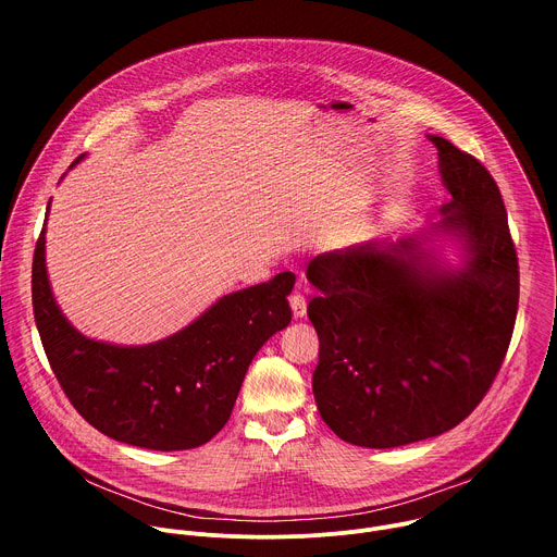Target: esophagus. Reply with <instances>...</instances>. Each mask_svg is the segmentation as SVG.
I'll list each match as a JSON object with an SVG mask.
<instances>
[{"instance_id":"34e87169","label":"esophagus","mask_w":557,"mask_h":557,"mask_svg":"<svg viewBox=\"0 0 557 557\" xmlns=\"http://www.w3.org/2000/svg\"><path fill=\"white\" fill-rule=\"evenodd\" d=\"M290 310H293L295 320H301V317L306 314V297L301 295V286H297L295 293L290 295Z\"/></svg>"}]
</instances>
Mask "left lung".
<instances>
[{"label":"left lung","mask_w":557,"mask_h":557,"mask_svg":"<svg viewBox=\"0 0 557 557\" xmlns=\"http://www.w3.org/2000/svg\"><path fill=\"white\" fill-rule=\"evenodd\" d=\"M441 220L399 243L314 256L308 320L320 335L312 394L324 423L372 449L438 436L483 401L518 312V258L500 189L443 136ZM449 239L459 264L437 245Z\"/></svg>","instance_id":"8db88e82"}]
</instances>
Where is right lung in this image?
Instances as JSON below:
<instances>
[{
    "instance_id": "add662e5",
    "label": "right lung",
    "mask_w": 557,
    "mask_h": 557,
    "mask_svg": "<svg viewBox=\"0 0 557 557\" xmlns=\"http://www.w3.org/2000/svg\"><path fill=\"white\" fill-rule=\"evenodd\" d=\"M293 284V273H277L220 297L161 342L121 346L65 320L48 280L46 224L33 260L37 331L70 404L106 436L156 451L200 447L224 428L253 357L290 324Z\"/></svg>"
}]
</instances>
